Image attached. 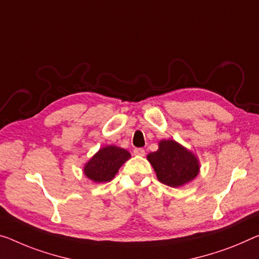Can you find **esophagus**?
Listing matches in <instances>:
<instances>
[{
  "mask_svg": "<svg viewBox=\"0 0 259 259\" xmlns=\"http://www.w3.org/2000/svg\"><path fill=\"white\" fill-rule=\"evenodd\" d=\"M133 154L135 155V156H145L146 152H145V149H143V148H135L133 150Z\"/></svg>",
  "mask_w": 259,
  "mask_h": 259,
  "instance_id": "obj_1",
  "label": "esophagus"
}]
</instances>
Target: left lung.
I'll use <instances>...</instances> for the list:
<instances>
[{
  "instance_id": "8db88e82",
  "label": "left lung",
  "mask_w": 259,
  "mask_h": 259,
  "mask_svg": "<svg viewBox=\"0 0 259 259\" xmlns=\"http://www.w3.org/2000/svg\"><path fill=\"white\" fill-rule=\"evenodd\" d=\"M147 160L153 165L157 180L171 188L193 181L200 169L196 155L175 140H161L158 149L148 154Z\"/></svg>"
}]
</instances>
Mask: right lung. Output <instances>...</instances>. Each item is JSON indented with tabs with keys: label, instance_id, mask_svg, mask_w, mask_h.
Wrapping results in <instances>:
<instances>
[{
	"label": "right lung",
	"instance_id": "right-lung-1",
	"mask_svg": "<svg viewBox=\"0 0 259 259\" xmlns=\"http://www.w3.org/2000/svg\"><path fill=\"white\" fill-rule=\"evenodd\" d=\"M128 158H131V154L126 149L117 146H106L87 162L83 171L85 176L95 183L110 182Z\"/></svg>",
	"mask_w": 259,
	"mask_h": 259
}]
</instances>
